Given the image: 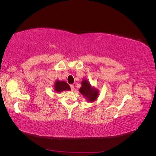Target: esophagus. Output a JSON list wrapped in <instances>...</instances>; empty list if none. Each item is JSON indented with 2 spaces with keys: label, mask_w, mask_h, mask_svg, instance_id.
Instances as JSON below:
<instances>
[{
  "label": "esophagus",
  "mask_w": 156,
  "mask_h": 156,
  "mask_svg": "<svg viewBox=\"0 0 156 156\" xmlns=\"http://www.w3.org/2000/svg\"><path fill=\"white\" fill-rule=\"evenodd\" d=\"M70 88H71V90H74V85H73V84H70Z\"/></svg>",
  "instance_id": "34e87169"
}]
</instances>
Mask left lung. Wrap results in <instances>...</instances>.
<instances>
[{
    "mask_svg": "<svg viewBox=\"0 0 156 156\" xmlns=\"http://www.w3.org/2000/svg\"><path fill=\"white\" fill-rule=\"evenodd\" d=\"M82 86L79 89V92L81 94L87 98L90 102L95 101L98 96V90L92 88L90 84L86 79H84L81 83Z\"/></svg>",
    "mask_w": 156,
    "mask_h": 156,
    "instance_id": "left-lung-1",
    "label": "left lung"
}]
</instances>
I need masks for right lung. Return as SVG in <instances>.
<instances>
[{
    "label": "right lung",
    "mask_w": 156,
    "mask_h": 156,
    "mask_svg": "<svg viewBox=\"0 0 156 156\" xmlns=\"http://www.w3.org/2000/svg\"><path fill=\"white\" fill-rule=\"evenodd\" d=\"M71 88L69 84L65 81H56L55 84V90L56 92H60L64 90H70Z\"/></svg>",
    "instance_id": "obj_1"
}]
</instances>
